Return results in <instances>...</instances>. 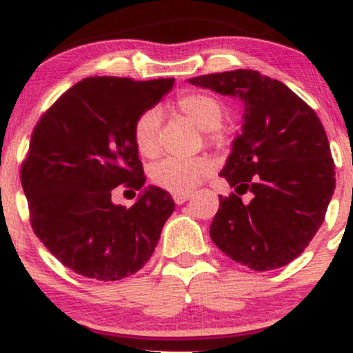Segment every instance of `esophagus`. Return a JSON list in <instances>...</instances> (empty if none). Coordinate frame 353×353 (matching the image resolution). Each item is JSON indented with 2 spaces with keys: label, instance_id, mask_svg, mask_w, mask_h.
I'll list each match as a JSON object with an SVG mask.
<instances>
[{
  "label": "esophagus",
  "instance_id": "obj_1",
  "mask_svg": "<svg viewBox=\"0 0 353 353\" xmlns=\"http://www.w3.org/2000/svg\"><path fill=\"white\" fill-rule=\"evenodd\" d=\"M190 197H192V194L190 192H182V194H174V202H176L177 205L184 204L185 201H189Z\"/></svg>",
  "mask_w": 353,
  "mask_h": 353
}]
</instances>
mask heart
<instances>
[{
	"mask_svg": "<svg viewBox=\"0 0 353 353\" xmlns=\"http://www.w3.org/2000/svg\"><path fill=\"white\" fill-rule=\"evenodd\" d=\"M177 108L197 128L209 132V139L212 137L210 131L221 128L225 117L224 104L209 92L181 94L177 99ZM159 124L161 111L157 108L145 109L136 119L134 128H132V137H134L137 151L145 157H154L159 152V141H157ZM210 171H212V163L208 157H196V159L168 157L151 169V179L157 188L174 194H182L196 188L205 176H209Z\"/></svg>",
	"mask_w": 353,
	"mask_h": 353,
	"instance_id": "b5f03b06",
	"label": "heart"
}]
</instances>
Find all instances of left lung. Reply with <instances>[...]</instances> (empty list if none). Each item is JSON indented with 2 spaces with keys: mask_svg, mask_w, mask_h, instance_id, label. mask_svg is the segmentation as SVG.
Masks as SVG:
<instances>
[{
  "mask_svg": "<svg viewBox=\"0 0 353 353\" xmlns=\"http://www.w3.org/2000/svg\"><path fill=\"white\" fill-rule=\"evenodd\" d=\"M189 83L244 103L242 132L221 171L236 194L219 196L210 239L259 272L287 265L317 234L334 196L325 129L292 89L259 71L216 72ZM245 192H253L249 205L240 197Z\"/></svg>",
  "mask_w": 353,
  "mask_h": 353,
  "instance_id": "obj_1",
  "label": "left lung"
}]
</instances>
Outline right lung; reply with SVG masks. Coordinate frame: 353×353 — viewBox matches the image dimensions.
I'll list each match as a JSON object with an SVG mask.
<instances>
[{
  "instance_id": "obj_1",
  "label": "right lung",
  "mask_w": 353,
  "mask_h": 353,
  "mask_svg": "<svg viewBox=\"0 0 353 353\" xmlns=\"http://www.w3.org/2000/svg\"><path fill=\"white\" fill-rule=\"evenodd\" d=\"M174 78H86L41 116L21 165L30 221L68 269L112 282L143 269L174 210L164 189L149 185L131 208L112 189L139 190L145 176L132 137L136 119L171 91Z\"/></svg>"
}]
</instances>
